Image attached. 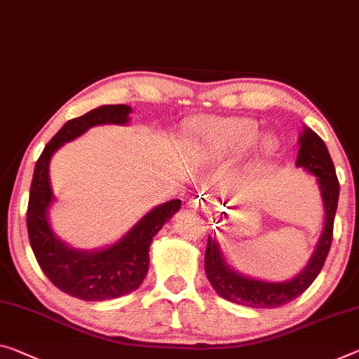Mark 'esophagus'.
<instances>
[{
    "mask_svg": "<svg viewBox=\"0 0 359 359\" xmlns=\"http://www.w3.org/2000/svg\"><path fill=\"white\" fill-rule=\"evenodd\" d=\"M189 207H191V208H196V210H198V212L203 210V203H202V201H201V198H198V197L191 198V201H189Z\"/></svg>",
    "mask_w": 359,
    "mask_h": 359,
    "instance_id": "34e87169",
    "label": "esophagus"
}]
</instances>
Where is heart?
I'll return each instance as SVG.
<instances>
[{
	"mask_svg": "<svg viewBox=\"0 0 359 359\" xmlns=\"http://www.w3.org/2000/svg\"><path fill=\"white\" fill-rule=\"evenodd\" d=\"M260 136V125L252 118H212L201 125L197 154L212 163H226L244 156ZM278 146L273 136L260 137V151L271 152Z\"/></svg>",
	"mask_w": 359,
	"mask_h": 359,
	"instance_id": "1",
	"label": "heart"
}]
</instances>
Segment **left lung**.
<instances>
[{
  "instance_id": "left-lung-1",
  "label": "left lung",
  "mask_w": 359,
  "mask_h": 359,
  "mask_svg": "<svg viewBox=\"0 0 359 359\" xmlns=\"http://www.w3.org/2000/svg\"><path fill=\"white\" fill-rule=\"evenodd\" d=\"M299 156L297 167L316 176L319 189H321L326 223L319 237L310 262L295 278L285 283H266L242 276L228 266L222 255L217 241L208 237L205 250V273L215 292L223 299L252 308H278L292 302L305 292L313 280L321 273L327 253L332 244L334 218L339 203V180L335 175L334 162L329 156L327 146L313 130L305 128L299 140Z\"/></svg>"
}]
</instances>
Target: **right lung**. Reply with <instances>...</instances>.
I'll list each match as a JSON object with an SVG mask.
<instances>
[{
    "label": "right lung",
    "mask_w": 359,
    "mask_h": 359,
    "mask_svg": "<svg viewBox=\"0 0 359 359\" xmlns=\"http://www.w3.org/2000/svg\"><path fill=\"white\" fill-rule=\"evenodd\" d=\"M130 106H101L60 128L36 161L30 186L27 229L35 258L46 278L65 294L86 302L118 299L140 287L149 269V245L162 226L180 210L181 201L165 202L142 217L122 239L106 249L75 250L54 236L48 210L54 201L49 184V161L64 142L83 135L91 126L130 122Z\"/></svg>",
    "instance_id": "1"
}]
</instances>
